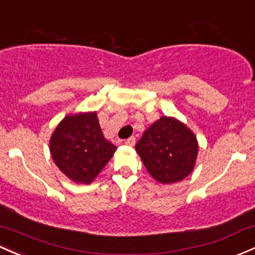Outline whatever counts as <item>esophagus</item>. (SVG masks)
<instances>
[{"label": "esophagus", "mask_w": 255, "mask_h": 255, "mask_svg": "<svg viewBox=\"0 0 255 255\" xmlns=\"http://www.w3.org/2000/svg\"><path fill=\"white\" fill-rule=\"evenodd\" d=\"M126 144L127 145H129V146H133L134 144H135V136H130V138H128V139H126Z\"/></svg>", "instance_id": "obj_1"}]
</instances>
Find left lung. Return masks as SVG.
<instances>
[{
	"label": "left lung",
	"mask_w": 255,
	"mask_h": 255,
	"mask_svg": "<svg viewBox=\"0 0 255 255\" xmlns=\"http://www.w3.org/2000/svg\"><path fill=\"white\" fill-rule=\"evenodd\" d=\"M135 150L151 177L162 184H172L192 172L198 145L185 125L163 116L145 130Z\"/></svg>",
	"instance_id": "1"
}]
</instances>
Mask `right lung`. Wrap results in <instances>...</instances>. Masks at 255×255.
Segmentation results:
<instances>
[{"instance_id": "add662e5", "label": "right lung", "mask_w": 255, "mask_h": 255, "mask_svg": "<svg viewBox=\"0 0 255 255\" xmlns=\"http://www.w3.org/2000/svg\"><path fill=\"white\" fill-rule=\"evenodd\" d=\"M49 146L58 168L82 184L92 183L116 151L103 135L97 113L66 116L55 128Z\"/></svg>"}]
</instances>
